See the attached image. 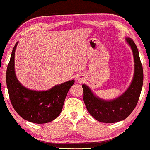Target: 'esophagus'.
<instances>
[{"label":"esophagus","mask_w":150,"mask_h":150,"mask_svg":"<svg viewBox=\"0 0 150 150\" xmlns=\"http://www.w3.org/2000/svg\"><path fill=\"white\" fill-rule=\"evenodd\" d=\"M79 81H83V78H79Z\"/></svg>","instance_id":"1"}]
</instances>
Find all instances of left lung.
I'll return each mask as SVG.
<instances>
[{
    "mask_svg": "<svg viewBox=\"0 0 150 150\" xmlns=\"http://www.w3.org/2000/svg\"><path fill=\"white\" fill-rule=\"evenodd\" d=\"M126 41L132 50L134 57V76L130 87L116 99L106 101L93 95L87 85H83V100L90 115L96 120L105 123H115L126 118L137 105L143 85L144 73L139 52L133 40Z\"/></svg>",
    "mask_w": 150,
    "mask_h": 150,
    "instance_id": "8db88e82",
    "label": "left lung"
}]
</instances>
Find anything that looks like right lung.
<instances>
[{"label": "right lung", "mask_w": 150, "mask_h": 150, "mask_svg": "<svg viewBox=\"0 0 150 150\" xmlns=\"http://www.w3.org/2000/svg\"><path fill=\"white\" fill-rule=\"evenodd\" d=\"M18 42L12 50L6 70V85L9 98L16 112L22 118L36 124L54 120L62 110L66 95L75 81L55 85L46 91L29 90L22 86L14 71V54Z\"/></svg>", "instance_id": "obj_1"}]
</instances>
